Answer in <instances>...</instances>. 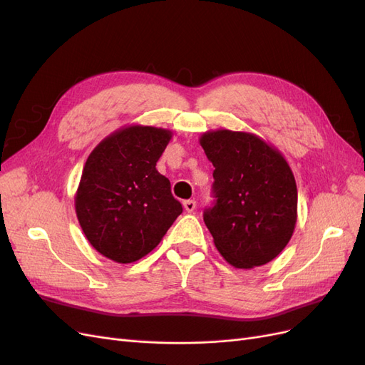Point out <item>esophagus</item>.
Segmentation results:
<instances>
[{
	"mask_svg": "<svg viewBox=\"0 0 365 365\" xmlns=\"http://www.w3.org/2000/svg\"><path fill=\"white\" fill-rule=\"evenodd\" d=\"M184 208H185V212H189V213L195 212V208H196V201H193V200H187V201H184Z\"/></svg>",
	"mask_w": 365,
	"mask_h": 365,
	"instance_id": "34e87169",
	"label": "esophagus"
}]
</instances>
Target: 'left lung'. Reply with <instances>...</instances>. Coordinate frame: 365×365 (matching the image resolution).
I'll list each match as a JSON object with an SVG mask.
<instances>
[{"instance_id":"8db88e82","label":"left lung","mask_w":365,"mask_h":365,"mask_svg":"<svg viewBox=\"0 0 365 365\" xmlns=\"http://www.w3.org/2000/svg\"><path fill=\"white\" fill-rule=\"evenodd\" d=\"M200 145L215 165L217 201L204 212V222L216 250L239 269L271 262L288 245L297 224V184L288 161L245 130H207Z\"/></svg>"}]
</instances>
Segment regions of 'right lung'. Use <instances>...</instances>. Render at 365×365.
Returning a JSON list of instances; mask_svg holds the SVG:
<instances>
[{
  "mask_svg": "<svg viewBox=\"0 0 365 365\" xmlns=\"http://www.w3.org/2000/svg\"><path fill=\"white\" fill-rule=\"evenodd\" d=\"M170 129L128 125L105 137L88 157L74 195L77 220L96 251L132 263L155 248L182 213L157 161Z\"/></svg>",
  "mask_w": 365,
  "mask_h": 365,
  "instance_id": "right-lung-1",
  "label": "right lung"
}]
</instances>
